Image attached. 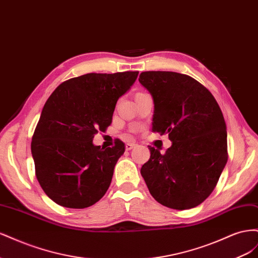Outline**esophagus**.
Here are the masks:
<instances>
[{
    "label": "esophagus",
    "instance_id": "34e87169",
    "mask_svg": "<svg viewBox=\"0 0 258 258\" xmlns=\"http://www.w3.org/2000/svg\"><path fill=\"white\" fill-rule=\"evenodd\" d=\"M136 146H137L136 143H127V144H126V150H127V151H130V150H132V148L136 147Z\"/></svg>",
    "mask_w": 258,
    "mask_h": 258
}]
</instances>
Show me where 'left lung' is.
<instances>
[{"label": "left lung", "instance_id": "8db88e82", "mask_svg": "<svg viewBox=\"0 0 258 258\" xmlns=\"http://www.w3.org/2000/svg\"><path fill=\"white\" fill-rule=\"evenodd\" d=\"M139 82L154 100L153 132L169 135L172 145L151 157L141 174L160 205L187 210L202 204L215 188L228 159L227 131L220 105L192 77L146 71Z\"/></svg>", "mask_w": 258, "mask_h": 258}]
</instances>
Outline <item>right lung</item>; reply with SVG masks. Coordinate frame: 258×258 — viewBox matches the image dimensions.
Wrapping results in <instances>:
<instances>
[{
	"label": "right lung",
	"mask_w": 258,
	"mask_h": 258,
	"mask_svg": "<svg viewBox=\"0 0 258 258\" xmlns=\"http://www.w3.org/2000/svg\"><path fill=\"white\" fill-rule=\"evenodd\" d=\"M138 71L88 73L54 89L43 107L31 142L35 175L57 205L84 209L102 198L124 152L119 139L101 148L92 140L112 122L115 105L137 80Z\"/></svg>",
	"instance_id": "1"
}]
</instances>
